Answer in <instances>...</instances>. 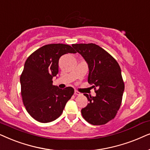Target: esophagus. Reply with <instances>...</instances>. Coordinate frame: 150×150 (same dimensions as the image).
<instances>
[{"label": "esophagus", "instance_id": "obj_1", "mask_svg": "<svg viewBox=\"0 0 150 150\" xmlns=\"http://www.w3.org/2000/svg\"><path fill=\"white\" fill-rule=\"evenodd\" d=\"M74 94H75V95H81V93H80L77 91H75V92H74Z\"/></svg>", "mask_w": 150, "mask_h": 150}]
</instances>
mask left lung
Instances as JSON below:
<instances>
[{
	"instance_id": "left-lung-1",
	"label": "left lung",
	"mask_w": 150,
	"mask_h": 150,
	"mask_svg": "<svg viewBox=\"0 0 150 150\" xmlns=\"http://www.w3.org/2000/svg\"><path fill=\"white\" fill-rule=\"evenodd\" d=\"M88 66V81L98 88L95 97L83 94L89 103L81 115L92 125H103L115 118L121 106L124 83L118 62L104 49L93 43L72 45Z\"/></svg>"
}]
</instances>
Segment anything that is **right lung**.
Segmentation results:
<instances>
[{"mask_svg": "<svg viewBox=\"0 0 150 150\" xmlns=\"http://www.w3.org/2000/svg\"><path fill=\"white\" fill-rule=\"evenodd\" d=\"M76 51L68 45L50 44L33 52L25 63L21 76V95L28 113L41 123L58 118L74 93L72 87L64 89L53 85L58 73L59 59Z\"/></svg>", "mask_w": 150, "mask_h": 150, "instance_id": "1", "label": "right lung"}]
</instances>
